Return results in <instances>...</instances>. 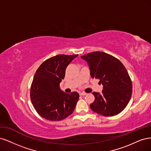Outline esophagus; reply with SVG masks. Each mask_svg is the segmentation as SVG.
Here are the masks:
<instances>
[{
    "label": "esophagus",
    "instance_id": "34e87169",
    "mask_svg": "<svg viewBox=\"0 0 151 151\" xmlns=\"http://www.w3.org/2000/svg\"><path fill=\"white\" fill-rule=\"evenodd\" d=\"M86 95V93H85V92H82V93H80V95H81V96H85Z\"/></svg>",
    "mask_w": 151,
    "mask_h": 151
}]
</instances>
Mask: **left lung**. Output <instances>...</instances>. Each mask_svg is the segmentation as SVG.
<instances>
[{
  "instance_id": "8db88e82",
  "label": "left lung",
  "mask_w": 151,
  "mask_h": 151,
  "mask_svg": "<svg viewBox=\"0 0 151 151\" xmlns=\"http://www.w3.org/2000/svg\"><path fill=\"white\" fill-rule=\"evenodd\" d=\"M89 65L92 78L103 85L101 93L93 92L95 100L90 109L101 115L119 114L127 105L132 93V83L128 72L117 58L102 51L81 56Z\"/></svg>"
}]
</instances>
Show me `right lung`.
Here are the masks:
<instances>
[{
    "instance_id": "right-lung-1",
    "label": "right lung",
    "mask_w": 151,
    "mask_h": 151,
    "mask_svg": "<svg viewBox=\"0 0 151 151\" xmlns=\"http://www.w3.org/2000/svg\"><path fill=\"white\" fill-rule=\"evenodd\" d=\"M78 56L59 55L44 61L34 76L30 97L37 114L51 121H60L70 115L75 109L79 94L66 93L60 83L65 75L66 67Z\"/></svg>"
}]
</instances>
